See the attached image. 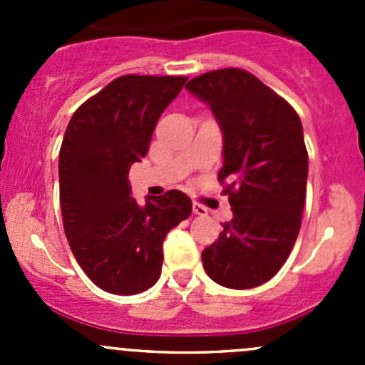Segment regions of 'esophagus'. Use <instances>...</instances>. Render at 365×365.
<instances>
[{"label": "esophagus", "mask_w": 365, "mask_h": 365, "mask_svg": "<svg viewBox=\"0 0 365 365\" xmlns=\"http://www.w3.org/2000/svg\"><path fill=\"white\" fill-rule=\"evenodd\" d=\"M192 212L196 213V215L205 217L206 213H208V208H206V206H203V205H200V203H192Z\"/></svg>", "instance_id": "esophagus-1"}]
</instances>
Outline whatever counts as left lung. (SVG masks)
I'll return each mask as SVG.
<instances>
[{
  "label": "left lung",
  "mask_w": 365,
  "mask_h": 365,
  "mask_svg": "<svg viewBox=\"0 0 365 365\" xmlns=\"http://www.w3.org/2000/svg\"><path fill=\"white\" fill-rule=\"evenodd\" d=\"M187 90L206 102L224 135L219 182L233 219L201 259L212 281L249 289L270 281L300 231L309 159L298 114L242 68L201 73Z\"/></svg>",
  "instance_id": "8db88e82"
}]
</instances>
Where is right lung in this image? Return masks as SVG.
<instances>
[{
  "label": "right lung",
  "instance_id": "add662e5",
  "mask_svg": "<svg viewBox=\"0 0 365 365\" xmlns=\"http://www.w3.org/2000/svg\"><path fill=\"white\" fill-rule=\"evenodd\" d=\"M187 77L121 76L70 118L60 150V205L67 240L104 292L135 295L160 277L162 244L192 212L180 190L130 196L128 169L146 157L160 114Z\"/></svg>",
  "mask_w": 365,
  "mask_h": 365
}]
</instances>
